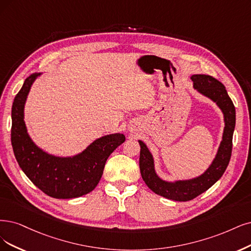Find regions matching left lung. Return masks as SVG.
Masks as SVG:
<instances>
[{"label": "left lung", "mask_w": 251, "mask_h": 251, "mask_svg": "<svg viewBox=\"0 0 251 251\" xmlns=\"http://www.w3.org/2000/svg\"><path fill=\"white\" fill-rule=\"evenodd\" d=\"M193 88L201 95L208 97L221 109L225 119V129L222 141L219 145L215 158L209 168L201 176L188 180H178L169 182L162 180L155 171L153 155L143 141H138L141 146L140 170L142 178L153 192L165 199L187 201L197 198L202 192L213 186L226 172L233 148V134L236 125V109L233 101L229 98L226 87L206 74H193L190 76Z\"/></svg>", "instance_id": "8db88e82"}]
</instances>
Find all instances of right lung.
Returning <instances> with one entry per match:
<instances>
[{
    "mask_svg": "<svg viewBox=\"0 0 251 251\" xmlns=\"http://www.w3.org/2000/svg\"><path fill=\"white\" fill-rule=\"evenodd\" d=\"M40 75L41 73H33L26 77L13 101L11 144L15 158L26 177L45 194L53 199L79 198L97 186L107 158L125 142V135H104L70 157L44 152L32 141L24 120L27 94Z\"/></svg>",
    "mask_w": 251,
    "mask_h": 251,
    "instance_id": "1",
    "label": "right lung"
}]
</instances>
